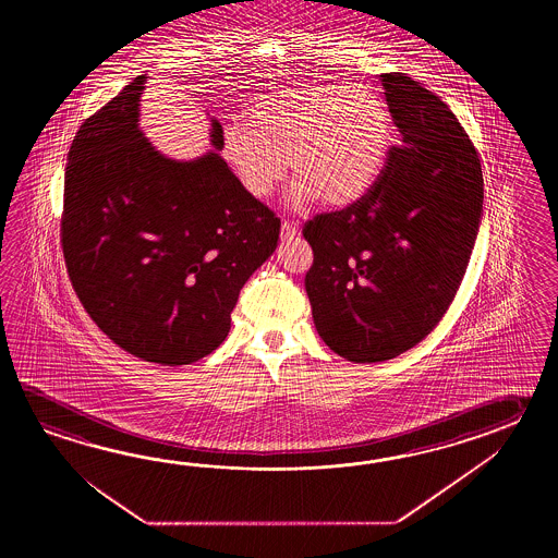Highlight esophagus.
<instances>
[{
    "label": "esophagus",
    "mask_w": 558,
    "mask_h": 558,
    "mask_svg": "<svg viewBox=\"0 0 558 558\" xmlns=\"http://www.w3.org/2000/svg\"><path fill=\"white\" fill-rule=\"evenodd\" d=\"M296 238H299V226H296L295 221H283V226H281V239L291 241V239Z\"/></svg>",
    "instance_id": "1"
}]
</instances>
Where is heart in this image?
I'll list each match as a JSON object with an SVG mask.
<instances>
[{"instance_id": "heart-1", "label": "heart", "mask_w": 558, "mask_h": 558, "mask_svg": "<svg viewBox=\"0 0 558 558\" xmlns=\"http://www.w3.org/2000/svg\"><path fill=\"white\" fill-rule=\"evenodd\" d=\"M387 143V109L367 87L299 85L259 97L250 125L229 123L221 157L255 199L274 195L291 159L299 202L317 195L325 205L344 207L375 183Z\"/></svg>"}]
</instances>
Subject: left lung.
I'll list each match as a JSON object with an SVG mask.
<instances>
[{
  "label": "left lung",
  "mask_w": 558,
  "mask_h": 558,
  "mask_svg": "<svg viewBox=\"0 0 558 558\" xmlns=\"http://www.w3.org/2000/svg\"><path fill=\"white\" fill-rule=\"evenodd\" d=\"M380 77L403 143L361 199L303 227L315 327L353 363L401 355L439 325L483 211L481 159L449 106L407 73Z\"/></svg>",
  "instance_id": "obj_1"
}]
</instances>
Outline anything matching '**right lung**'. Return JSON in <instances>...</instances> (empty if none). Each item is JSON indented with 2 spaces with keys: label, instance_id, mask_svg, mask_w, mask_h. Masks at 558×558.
Segmentation results:
<instances>
[{
  "label": "right lung",
  "instance_id": "right-lung-1",
  "mask_svg": "<svg viewBox=\"0 0 558 558\" xmlns=\"http://www.w3.org/2000/svg\"><path fill=\"white\" fill-rule=\"evenodd\" d=\"M145 75L85 119L65 167L61 247L75 295L113 343L178 367L214 353L281 221L217 151L173 161L137 128ZM221 125L211 143L221 149Z\"/></svg>",
  "mask_w": 558,
  "mask_h": 558
}]
</instances>
